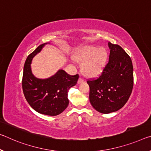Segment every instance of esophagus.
<instances>
[{
    "label": "esophagus",
    "instance_id": "obj_1",
    "mask_svg": "<svg viewBox=\"0 0 151 151\" xmlns=\"http://www.w3.org/2000/svg\"><path fill=\"white\" fill-rule=\"evenodd\" d=\"M83 82H84V79H83V78L82 77H80L79 78H78V83H83Z\"/></svg>",
    "mask_w": 151,
    "mask_h": 151
}]
</instances>
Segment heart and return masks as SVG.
I'll return each mask as SVG.
<instances>
[{
  "instance_id": "heart-1",
  "label": "heart",
  "mask_w": 151,
  "mask_h": 151,
  "mask_svg": "<svg viewBox=\"0 0 151 151\" xmlns=\"http://www.w3.org/2000/svg\"><path fill=\"white\" fill-rule=\"evenodd\" d=\"M75 58L82 63L81 70L86 76L95 77L102 73L106 66L107 53L104 47L87 45L81 49Z\"/></svg>"
}]
</instances>
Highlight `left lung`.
Listing matches in <instances>:
<instances>
[{"label":"left lung","instance_id":"8db88e82","mask_svg":"<svg viewBox=\"0 0 151 151\" xmlns=\"http://www.w3.org/2000/svg\"><path fill=\"white\" fill-rule=\"evenodd\" d=\"M109 61L97 79L88 80L89 101L102 114L117 111L126 104L134 85L130 57L119 45L108 43Z\"/></svg>","mask_w":151,"mask_h":151}]
</instances>
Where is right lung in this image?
Segmentation results:
<instances>
[{"instance_id": "1", "label": "right lung", "mask_w": 151, "mask_h": 151, "mask_svg": "<svg viewBox=\"0 0 151 151\" xmlns=\"http://www.w3.org/2000/svg\"><path fill=\"white\" fill-rule=\"evenodd\" d=\"M47 43L38 46L27 56L24 64L23 91L28 104L37 112L47 116H57L68 106V90L77 83L79 76H72L59 70L50 78L41 79L33 75L31 64L33 57L41 52Z\"/></svg>"}]
</instances>
